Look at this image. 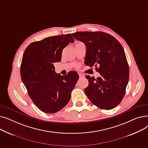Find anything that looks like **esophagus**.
I'll return each instance as SVG.
<instances>
[{"label": "esophagus", "instance_id": "1", "mask_svg": "<svg viewBox=\"0 0 148 148\" xmlns=\"http://www.w3.org/2000/svg\"><path fill=\"white\" fill-rule=\"evenodd\" d=\"M79 77H80V78H81V77H84V75H83V74H82V73H79Z\"/></svg>", "mask_w": 148, "mask_h": 148}]
</instances>
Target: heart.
I'll use <instances>...</instances> for the list:
<instances>
[{
	"label": "heart",
	"mask_w": 148,
	"mask_h": 148,
	"mask_svg": "<svg viewBox=\"0 0 148 148\" xmlns=\"http://www.w3.org/2000/svg\"><path fill=\"white\" fill-rule=\"evenodd\" d=\"M77 44H79V43H77Z\"/></svg>",
	"instance_id": "obj_1"
}]
</instances>
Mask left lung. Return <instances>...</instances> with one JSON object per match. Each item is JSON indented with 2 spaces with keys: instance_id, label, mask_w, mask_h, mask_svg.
Listing matches in <instances>:
<instances>
[{
  "instance_id": "1",
  "label": "left lung",
  "mask_w": 148,
  "mask_h": 148,
  "mask_svg": "<svg viewBox=\"0 0 148 148\" xmlns=\"http://www.w3.org/2000/svg\"><path fill=\"white\" fill-rule=\"evenodd\" d=\"M73 37L86 46L84 64L95 66L100 76L86 75L88 86L84 92L97 107L110 110L123 99L129 80V67L125 51L119 42L101 32H77Z\"/></svg>"
}]
</instances>
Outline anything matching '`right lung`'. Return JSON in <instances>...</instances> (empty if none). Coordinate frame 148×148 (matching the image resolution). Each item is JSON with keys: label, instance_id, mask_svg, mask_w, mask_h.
<instances>
[{"label": "right lung", "instance_id": "obj_1", "mask_svg": "<svg viewBox=\"0 0 148 148\" xmlns=\"http://www.w3.org/2000/svg\"><path fill=\"white\" fill-rule=\"evenodd\" d=\"M74 42L71 34L48 37L30 44L23 54L22 82L34 103L44 113L60 110L71 98L79 74L72 71L61 75L55 72L53 64L60 61L62 50Z\"/></svg>", "mask_w": 148, "mask_h": 148}]
</instances>
